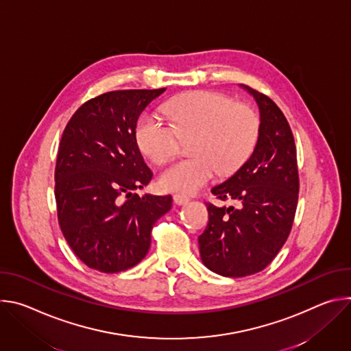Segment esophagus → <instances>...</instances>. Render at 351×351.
I'll list each match as a JSON object with an SVG mask.
<instances>
[{
    "instance_id": "1",
    "label": "esophagus",
    "mask_w": 351,
    "mask_h": 351,
    "mask_svg": "<svg viewBox=\"0 0 351 351\" xmlns=\"http://www.w3.org/2000/svg\"><path fill=\"white\" fill-rule=\"evenodd\" d=\"M189 202H190L189 195L182 194V193H176V194H173V203H175V204H178V206H183V204H186V203H189Z\"/></svg>"
}]
</instances>
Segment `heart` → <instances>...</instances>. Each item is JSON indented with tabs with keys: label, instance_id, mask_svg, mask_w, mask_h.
Segmentation results:
<instances>
[{
	"label": "heart",
	"instance_id": "obj_1",
	"mask_svg": "<svg viewBox=\"0 0 351 351\" xmlns=\"http://www.w3.org/2000/svg\"><path fill=\"white\" fill-rule=\"evenodd\" d=\"M165 112L171 122L153 111L143 114L134 137L140 152L154 164L168 161L178 153L180 138H190L187 152L191 157L173 162L160 176V186L168 191L194 193L217 171H237L260 137L258 114L222 93L199 90L180 95Z\"/></svg>",
	"mask_w": 351,
	"mask_h": 351
}]
</instances>
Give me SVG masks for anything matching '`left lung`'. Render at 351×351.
I'll return each mask as SVG.
<instances>
[{"label": "left lung", "instance_id": "obj_1", "mask_svg": "<svg viewBox=\"0 0 351 351\" xmlns=\"http://www.w3.org/2000/svg\"><path fill=\"white\" fill-rule=\"evenodd\" d=\"M260 108L261 129L250 158L223 183L211 189L222 202L207 203L208 225L198 236L204 265L228 278H243L267 268L286 243L298 199V169L291 129L272 99L241 84Z\"/></svg>", "mask_w": 351, "mask_h": 351}]
</instances>
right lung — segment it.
<instances>
[{"instance_id": "1", "label": "right lung", "mask_w": 351, "mask_h": 351, "mask_svg": "<svg viewBox=\"0 0 351 351\" xmlns=\"http://www.w3.org/2000/svg\"><path fill=\"white\" fill-rule=\"evenodd\" d=\"M165 88L117 90L86 101L69 119L56 165L58 222L88 268L117 274L148 253L154 223L171 195L133 193L153 178L136 143L144 108Z\"/></svg>"}]
</instances>
